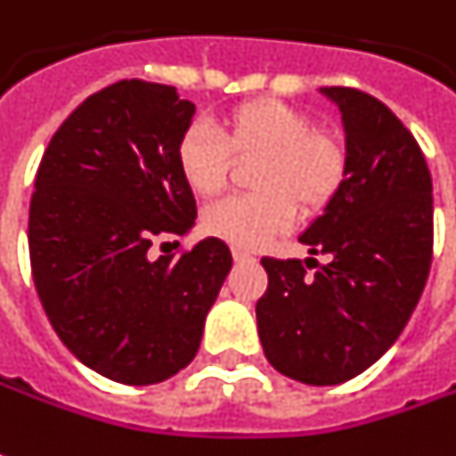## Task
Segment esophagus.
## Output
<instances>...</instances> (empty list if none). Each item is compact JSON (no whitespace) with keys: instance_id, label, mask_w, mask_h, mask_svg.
Instances as JSON below:
<instances>
[{"instance_id":"34e87169","label":"esophagus","mask_w":456,"mask_h":456,"mask_svg":"<svg viewBox=\"0 0 456 456\" xmlns=\"http://www.w3.org/2000/svg\"><path fill=\"white\" fill-rule=\"evenodd\" d=\"M233 258L235 264H250V261H253V253H248V250L243 248H233Z\"/></svg>"}]
</instances>
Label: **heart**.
<instances>
[{
  "instance_id": "b5f03b06",
  "label": "heart",
  "mask_w": 456,
  "mask_h": 456,
  "mask_svg": "<svg viewBox=\"0 0 456 456\" xmlns=\"http://www.w3.org/2000/svg\"><path fill=\"white\" fill-rule=\"evenodd\" d=\"M231 155L258 158L253 195L223 198L203 213L208 233L235 248H258L286 231L296 208L319 213L346 178V148L338 137L311 130V120L278 100H250L223 115L221 135L191 125L178 140L175 163L192 192L213 198L225 188Z\"/></svg>"
}]
</instances>
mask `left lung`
Segmentation results:
<instances>
[{
  "label": "left lung",
  "mask_w": 456,
  "mask_h": 456,
  "mask_svg": "<svg viewBox=\"0 0 456 456\" xmlns=\"http://www.w3.org/2000/svg\"><path fill=\"white\" fill-rule=\"evenodd\" d=\"M321 94L341 112L346 178L298 240L331 261L264 258L256 319L276 371L331 387L366 371L404 331L432 265L435 203L419 145L389 107L354 87Z\"/></svg>",
  "instance_id": "obj_1"
}]
</instances>
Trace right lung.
Wrapping results in <instances>:
<instances>
[{
    "mask_svg": "<svg viewBox=\"0 0 456 456\" xmlns=\"http://www.w3.org/2000/svg\"><path fill=\"white\" fill-rule=\"evenodd\" d=\"M195 105L175 87L120 79L90 94L42 155L29 203V261L52 329L118 384L165 381L195 359L233 256L206 238L152 258L158 235L195 225L175 148Z\"/></svg>",
    "mask_w": 456,
    "mask_h": 456,
    "instance_id": "obj_1",
    "label": "right lung"
}]
</instances>
